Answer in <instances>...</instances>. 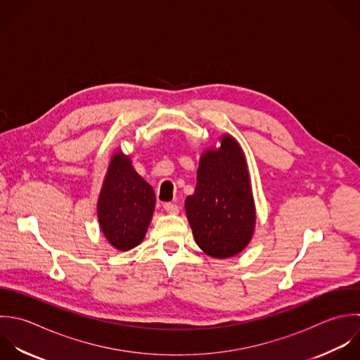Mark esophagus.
<instances>
[{
	"instance_id": "obj_1",
	"label": "esophagus",
	"mask_w": 360,
	"mask_h": 360,
	"mask_svg": "<svg viewBox=\"0 0 360 360\" xmlns=\"http://www.w3.org/2000/svg\"><path fill=\"white\" fill-rule=\"evenodd\" d=\"M164 210L167 213H171V214H176L179 212V207L176 203H171V202H167L164 203Z\"/></svg>"
}]
</instances>
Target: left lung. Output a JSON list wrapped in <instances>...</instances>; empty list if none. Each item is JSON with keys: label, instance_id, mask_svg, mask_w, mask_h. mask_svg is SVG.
Segmentation results:
<instances>
[{"label": "left lung", "instance_id": "8db88e82", "mask_svg": "<svg viewBox=\"0 0 360 360\" xmlns=\"http://www.w3.org/2000/svg\"><path fill=\"white\" fill-rule=\"evenodd\" d=\"M185 210L196 244L213 258H230L250 243L255 207L245 158L237 141L223 137L220 150L206 151L199 162L195 193Z\"/></svg>", "mask_w": 360, "mask_h": 360}]
</instances>
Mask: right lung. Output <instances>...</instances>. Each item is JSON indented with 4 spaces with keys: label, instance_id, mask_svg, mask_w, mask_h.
Returning <instances> with one entry per match:
<instances>
[{
    "label": "right lung",
    "instance_id": "add662e5",
    "mask_svg": "<svg viewBox=\"0 0 360 360\" xmlns=\"http://www.w3.org/2000/svg\"><path fill=\"white\" fill-rule=\"evenodd\" d=\"M154 205L153 188L133 169L129 157L116 154L98 200V219L108 241L120 251L140 244Z\"/></svg>",
    "mask_w": 360,
    "mask_h": 360
}]
</instances>
